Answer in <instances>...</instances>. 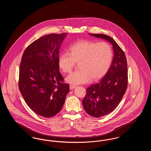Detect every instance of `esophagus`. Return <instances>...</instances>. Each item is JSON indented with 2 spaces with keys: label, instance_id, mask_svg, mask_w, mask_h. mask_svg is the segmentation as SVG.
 Masks as SVG:
<instances>
[{
  "label": "esophagus",
  "instance_id": "1",
  "mask_svg": "<svg viewBox=\"0 0 151 151\" xmlns=\"http://www.w3.org/2000/svg\"><path fill=\"white\" fill-rule=\"evenodd\" d=\"M75 87H76L75 86H72V85H70V89L71 90H72V89H74Z\"/></svg>",
  "mask_w": 151,
  "mask_h": 151
}]
</instances>
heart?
<instances>
[{
	"label": "heart",
	"instance_id": "heart-1",
	"mask_svg": "<svg viewBox=\"0 0 151 151\" xmlns=\"http://www.w3.org/2000/svg\"><path fill=\"white\" fill-rule=\"evenodd\" d=\"M71 52L64 51L58 58V65L65 73H70L79 62L80 70L68 75L65 81L73 85L89 83L102 78L111 63L113 51L106 42L81 40L72 45Z\"/></svg>",
	"mask_w": 151,
	"mask_h": 151
}]
</instances>
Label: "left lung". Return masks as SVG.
<instances>
[{
    "label": "left lung",
    "mask_w": 151,
    "mask_h": 151,
    "mask_svg": "<svg viewBox=\"0 0 151 151\" xmlns=\"http://www.w3.org/2000/svg\"><path fill=\"white\" fill-rule=\"evenodd\" d=\"M89 35L110 42L114 52L108 72L99 83L86 89V95L82 101L89 115L100 118L114 111L125 93L128 83L127 63L124 51L111 37L104 34Z\"/></svg>",
    "instance_id": "obj_1"
}]
</instances>
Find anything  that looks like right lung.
<instances>
[{"label":"right lung","mask_w":151,"mask_h":151,"mask_svg":"<svg viewBox=\"0 0 151 151\" xmlns=\"http://www.w3.org/2000/svg\"><path fill=\"white\" fill-rule=\"evenodd\" d=\"M66 33L50 34L36 40L26 48L19 69V87L35 113L45 118L58 114L70 91L59 72V49Z\"/></svg>","instance_id":"obj_1"}]
</instances>
